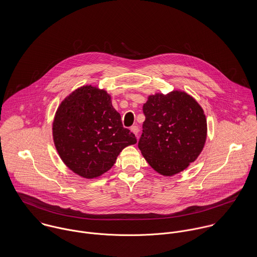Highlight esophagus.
I'll return each mask as SVG.
<instances>
[{
    "label": "esophagus",
    "instance_id": "34e87169",
    "mask_svg": "<svg viewBox=\"0 0 257 257\" xmlns=\"http://www.w3.org/2000/svg\"><path fill=\"white\" fill-rule=\"evenodd\" d=\"M131 131H132V133H134V134L137 136V138H138V135H139V127H138L137 125H134V126L131 127Z\"/></svg>",
    "mask_w": 257,
    "mask_h": 257
}]
</instances>
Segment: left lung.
Segmentation results:
<instances>
[{
  "instance_id": "8db88e82",
  "label": "left lung",
  "mask_w": 257,
  "mask_h": 257,
  "mask_svg": "<svg viewBox=\"0 0 257 257\" xmlns=\"http://www.w3.org/2000/svg\"><path fill=\"white\" fill-rule=\"evenodd\" d=\"M146 120L139 142L147 163L163 176L185 170L202 152L207 119L202 107L184 91L156 93L144 105Z\"/></svg>"
}]
</instances>
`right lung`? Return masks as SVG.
Masks as SVG:
<instances>
[{
	"mask_svg": "<svg viewBox=\"0 0 257 257\" xmlns=\"http://www.w3.org/2000/svg\"><path fill=\"white\" fill-rule=\"evenodd\" d=\"M52 136L64 164L86 179L106 173L124 147L137 144L135 135L122 126L110 94L92 85L76 89L61 102Z\"/></svg>",
	"mask_w": 257,
	"mask_h": 257,
	"instance_id": "1",
	"label": "right lung"
}]
</instances>
